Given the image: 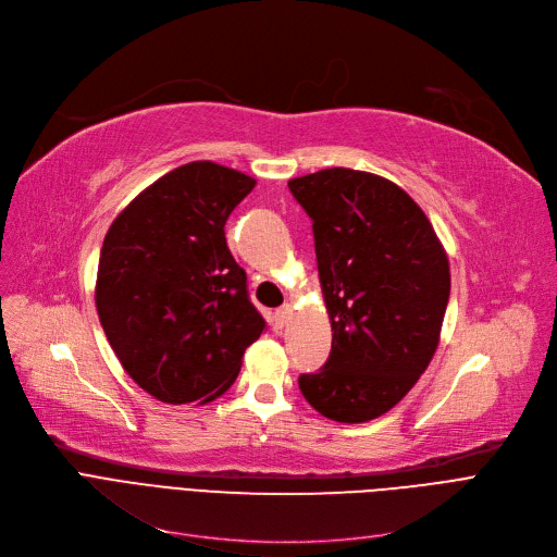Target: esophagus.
I'll return each instance as SVG.
<instances>
[{"instance_id": "1", "label": "esophagus", "mask_w": 557, "mask_h": 557, "mask_svg": "<svg viewBox=\"0 0 557 557\" xmlns=\"http://www.w3.org/2000/svg\"><path fill=\"white\" fill-rule=\"evenodd\" d=\"M289 312H292V306H289V304H283V306L274 312V323H276V325H283V323L289 319Z\"/></svg>"}]
</instances>
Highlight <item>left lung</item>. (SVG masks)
Returning a JSON list of instances; mask_svg holds the SVG:
<instances>
[{
  "label": "left lung",
  "instance_id": "8db88e82",
  "mask_svg": "<svg viewBox=\"0 0 557 557\" xmlns=\"http://www.w3.org/2000/svg\"><path fill=\"white\" fill-rule=\"evenodd\" d=\"M312 220L333 348L299 375L325 418L367 422L396 407L430 367L449 301V263L432 222L380 175L325 169L287 182Z\"/></svg>",
  "mask_w": 557,
  "mask_h": 557
}]
</instances>
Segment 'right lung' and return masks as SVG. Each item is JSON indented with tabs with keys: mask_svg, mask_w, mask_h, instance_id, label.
Here are the masks:
<instances>
[{
	"mask_svg": "<svg viewBox=\"0 0 557 557\" xmlns=\"http://www.w3.org/2000/svg\"><path fill=\"white\" fill-rule=\"evenodd\" d=\"M256 186L213 161L159 177L112 222L96 310L125 373L161 403H209L265 331L224 224Z\"/></svg>",
	"mask_w": 557,
	"mask_h": 557,
	"instance_id": "obj_1",
	"label": "right lung"
}]
</instances>
